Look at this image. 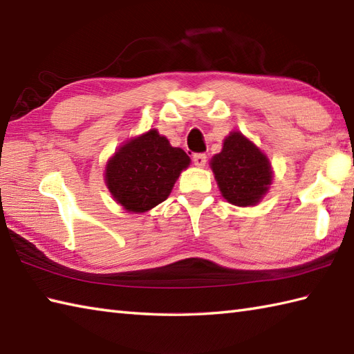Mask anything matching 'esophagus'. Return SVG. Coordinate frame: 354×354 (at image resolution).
I'll return each mask as SVG.
<instances>
[{
	"label": "esophagus",
	"mask_w": 354,
	"mask_h": 354,
	"mask_svg": "<svg viewBox=\"0 0 354 354\" xmlns=\"http://www.w3.org/2000/svg\"><path fill=\"white\" fill-rule=\"evenodd\" d=\"M194 163H195V167H198V168H203L204 165H206V162H207V157H206V154H203V153H198V154H194Z\"/></svg>",
	"instance_id": "34e87169"
}]
</instances>
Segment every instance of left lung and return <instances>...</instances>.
Wrapping results in <instances>:
<instances>
[{
  "label": "left lung",
  "instance_id": "left-lung-1",
  "mask_svg": "<svg viewBox=\"0 0 354 354\" xmlns=\"http://www.w3.org/2000/svg\"><path fill=\"white\" fill-rule=\"evenodd\" d=\"M209 165L221 195L234 206H256L272 183L270 159L238 130L225 136L221 153L212 157Z\"/></svg>",
  "mask_w": 354,
  "mask_h": 354
}]
</instances>
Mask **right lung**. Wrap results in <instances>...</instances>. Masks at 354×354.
Listing matches in <instances>:
<instances>
[{
	"label": "right lung",
	"instance_id": "add662e5",
	"mask_svg": "<svg viewBox=\"0 0 354 354\" xmlns=\"http://www.w3.org/2000/svg\"><path fill=\"white\" fill-rule=\"evenodd\" d=\"M191 159L156 129L130 138L106 163L104 182L129 214H145L167 200Z\"/></svg>",
	"mask_w": 354,
	"mask_h": 354
}]
</instances>
